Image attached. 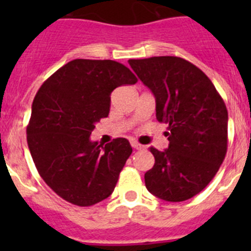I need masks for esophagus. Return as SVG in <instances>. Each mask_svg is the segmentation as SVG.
<instances>
[{
	"label": "esophagus",
	"mask_w": 251,
	"mask_h": 251,
	"mask_svg": "<svg viewBox=\"0 0 251 251\" xmlns=\"http://www.w3.org/2000/svg\"><path fill=\"white\" fill-rule=\"evenodd\" d=\"M132 147L134 148V150H145V146L141 145V143H138V142H132Z\"/></svg>",
	"instance_id": "1"
}]
</instances>
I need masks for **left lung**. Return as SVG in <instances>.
<instances>
[{"label": "left lung", "instance_id": "8db88e82", "mask_svg": "<svg viewBox=\"0 0 251 251\" xmlns=\"http://www.w3.org/2000/svg\"><path fill=\"white\" fill-rule=\"evenodd\" d=\"M156 98V117L168 126L170 145L151 147L154 166L145 175L152 195L179 202L200 194L227 151V109L202 70L177 56L128 60Z\"/></svg>", "mask_w": 251, "mask_h": 251}]
</instances>
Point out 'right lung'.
Here are the masks:
<instances>
[{"mask_svg":"<svg viewBox=\"0 0 251 251\" xmlns=\"http://www.w3.org/2000/svg\"><path fill=\"white\" fill-rule=\"evenodd\" d=\"M137 80L113 60L75 59L35 95L26 129L28 150L41 178L68 202L85 207L112 195L132 147L126 138L103 147L89 137L95 123L109 114L110 93Z\"/></svg>","mask_w":251,"mask_h":251,"instance_id":"right-lung-1","label":"right lung"}]
</instances>
